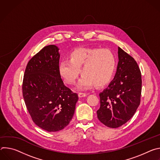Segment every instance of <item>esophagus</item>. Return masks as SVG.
Instances as JSON below:
<instances>
[{
    "mask_svg": "<svg viewBox=\"0 0 160 160\" xmlns=\"http://www.w3.org/2000/svg\"><path fill=\"white\" fill-rule=\"evenodd\" d=\"M87 94L86 93H83V92H79L78 93V97L79 98H83V97H85Z\"/></svg>",
    "mask_w": 160,
    "mask_h": 160,
    "instance_id": "1",
    "label": "esophagus"
}]
</instances>
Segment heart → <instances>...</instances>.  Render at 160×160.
<instances>
[{"instance_id": "b5f03b06", "label": "heart", "mask_w": 160, "mask_h": 160, "mask_svg": "<svg viewBox=\"0 0 160 160\" xmlns=\"http://www.w3.org/2000/svg\"><path fill=\"white\" fill-rule=\"evenodd\" d=\"M116 68V58L108 49L78 48L68 54V60L61 61L58 72L62 80L73 85L78 78L80 71L82 75L77 88L85 90L93 87H102L111 80Z\"/></svg>"}]
</instances>
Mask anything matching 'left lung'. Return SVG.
Instances as JSON below:
<instances>
[{"instance_id":"left-lung-1","label":"left lung","mask_w":160,"mask_h":160,"mask_svg":"<svg viewBox=\"0 0 160 160\" xmlns=\"http://www.w3.org/2000/svg\"><path fill=\"white\" fill-rule=\"evenodd\" d=\"M118 63L113 80L99 94L98 118L109 128H118L135 114L141 102V73L135 59L118 47Z\"/></svg>"}]
</instances>
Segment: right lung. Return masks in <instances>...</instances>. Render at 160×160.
I'll use <instances>...</instances> for the list:
<instances>
[{
    "label": "right lung",
    "mask_w": 160,
    "mask_h": 160,
    "mask_svg": "<svg viewBox=\"0 0 160 160\" xmlns=\"http://www.w3.org/2000/svg\"><path fill=\"white\" fill-rule=\"evenodd\" d=\"M59 58L56 45L44 47L28 61L22 85L32 120L50 132L59 131L70 123L78 99L59 74Z\"/></svg>",
    "instance_id": "obj_1"
}]
</instances>
